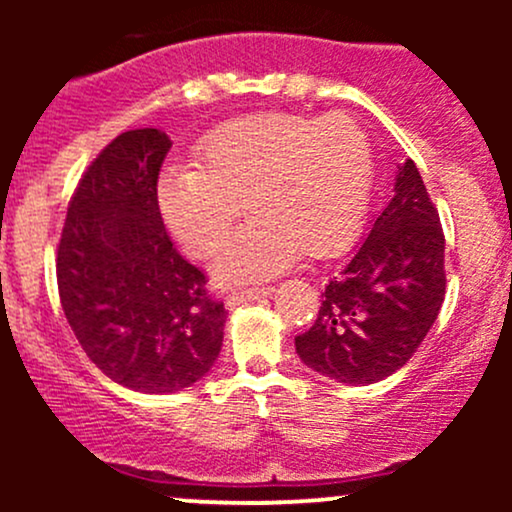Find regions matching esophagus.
I'll return each mask as SVG.
<instances>
[{
	"label": "esophagus",
	"instance_id": "obj_1",
	"mask_svg": "<svg viewBox=\"0 0 512 512\" xmlns=\"http://www.w3.org/2000/svg\"><path fill=\"white\" fill-rule=\"evenodd\" d=\"M274 289L272 286H252V289H240V291H233L226 296V303L228 305H240V303H250V301H257V298L262 296H269Z\"/></svg>",
	"mask_w": 512,
	"mask_h": 512
}]
</instances>
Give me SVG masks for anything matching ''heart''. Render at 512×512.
I'll return each instance as SVG.
<instances>
[{"instance_id":"1","label":"heart","mask_w":512,"mask_h":512,"mask_svg":"<svg viewBox=\"0 0 512 512\" xmlns=\"http://www.w3.org/2000/svg\"><path fill=\"white\" fill-rule=\"evenodd\" d=\"M373 178L370 139L351 117L264 113L211 132L195 166L163 170L156 197L168 231L197 257L221 248L248 204L255 216L214 262V274L236 284L281 272L303 252L344 250Z\"/></svg>"}]
</instances>
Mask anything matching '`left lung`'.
Returning a JSON list of instances; mask_svg holds the SVG:
<instances>
[{
    "label": "left lung",
    "mask_w": 512,
    "mask_h": 512,
    "mask_svg": "<svg viewBox=\"0 0 512 512\" xmlns=\"http://www.w3.org/2000/svg\"><path fill=\"white\" fill-rule=\"evenodd\" d=\"M445 298V236L416 163L322 293L317 320L296 337L308 368L346 385L397 373L433 327Z\"/></svg>",
    "instance_id": "obj_1"
}]
</instances>
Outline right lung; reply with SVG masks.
Masks as SVG:
<instances>
[{"instance_id":"add662e5","label":"right lung","mask_w":512,"mask_h":512,"mask_svg":"<svg viewBox=\"0 0 512 512\" xmlns=\"http://www.w3.org/2000/svg\"><path fill=\"white\" fill-rule=\"evenodd\" d=\"M170 146L154 127L105 146L76 185L57 248V289L81 349L113 383L146 395L202 380L228 315L163 226L156 190Z\"/></svg>"}]
</instances>
